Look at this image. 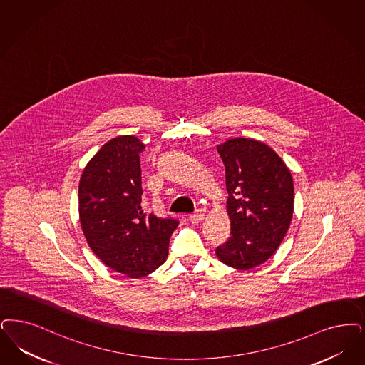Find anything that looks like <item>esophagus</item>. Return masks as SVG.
Masks as SVG:
<instances>
[{
	"label": "esophagus",
	"mask_w": 365,
	"mask_h": 365,
	"mask_svg": "<svg viewBox=\"0 0 365 365\" xmlns=\"http://www.w3.org/2000/svg\"><path fill=\"white\" fill-rule=\"evenodd\" d=\"M190 222H192V224H197V222H201L202 220H204V213H202V210H195L192 215H190L189 216Z\"/></svg>",
	"instance_id": "1"
}]
</instances>
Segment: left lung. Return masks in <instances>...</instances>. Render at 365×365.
I'll list each match as a JSON object with an SVG mask.
<instances>
[{
	"mask_svg": "<svg viewBox=\"0 0 365 365\" xmlns=\"http://www.w3.org/2000/svg\"><path fill=\"white\" fill-rule=\"evenodd\" d=\"M225 167L228 240L216 248L220 261L237 270L266 262L288 232L293 215V179L270 146L252 138L217 145Z\"/></svg>",
	"mask_w": 365,
	"mask_h": 365,
	"instance_id": "1",
	"label": "left lung"
}]
</instances>
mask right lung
<instances>
[{
  "label": "right lung",
  "mask_w": 365,
  "mask_h": 365,
  "mask_svg": "<svg viewBox=\"0 0 365 365\" xmlns=\"http://www.w3.org/2000/svg\"><path fill=\"white\" fill-rule=\"evenodd\" d=\"M134 135H119L89 160L78 183V213L88 245L106 266L130 278L145 277L167 259L179 221L143 207L140 153Z\"/></svg>",
  "instance_id": "obj_1"
}]
</instances>
